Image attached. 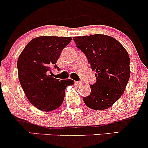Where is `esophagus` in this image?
<instances>
[{
  "mask_svg": "<svg viewBox=\"0 0 148 148\" xmlns=\"http://www.w3.org/2000/svg\"><path fill=\"white\" fill-rule=\"evenodd\" d=\"M82 83H81V81H75L74 82V84H75V86H79V85H81Z\"/></svg>",
  "mask_w": 148,
  "mask_h": 148,
  "instance_id": "1",
  "label": "esophagus"
}]
</instances>
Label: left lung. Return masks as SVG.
<instances>
[{"instance_id": "1", "label": "left lung", "mask_w": 148, "mask_h": 148, "mask_svg": "<svg viewBox=\"0 0 148 148\" xmlns=\"http://www.w3.org/2000/svg\"><path fill=\"white\" fill-rule=\"evenodd\" d=\"M76 47L85 54L90 67L96 70V83L83 100L94 110L111 107L125 91L130 77V56L123 45L104 35L73 37Z\"/></svg>"}]
</instances>
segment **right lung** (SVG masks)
I'll use <instances>...</instances> for the list:
<instances>
[{"instance_id":"1","label":"right lung","mask_w":148,"mask_h":148,"mask_svg":"<svg viewBox=\"0 0 148 148\" xmlns=\"http://www.w3.org/2000/svg\"><path fill=\"white\" fill-rule=\"evenodd\" d=\"M72 37L42 36L28 44L17 61L18 79L23 90L34 106L51 111L62 104L66 88L74 84L72 79L60 80L49 75L56 65L60 53Z\"/></svg>"}]
</instances>
